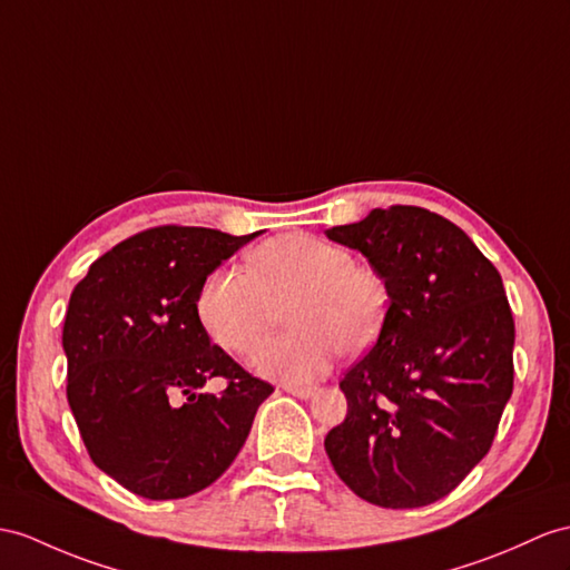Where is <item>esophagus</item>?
<instances>
[{
	"instance_id": "1",
	"label": "esophagus",
	"mask_w": 570,
	"mask_h": 570,
	"mask_svg": "<svg viewBox=\"0 0 570 570\" xmlns=\"http://www.w3.org/2000/svg\"><path fill=\"white\" fill-rule=\"evenodd\" d=\"M283 390L287 394H293L297 399H312L316 394V386H299V384H283Z\"/></svg>"
}]
</instances>
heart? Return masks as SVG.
<instances>
[{"label":"heart","instance_id":"heart-1","mask_svg":"<svg viewBox=\"0 0 570 570\" xmlns=\"http://www.w3.org/2000/svg\"><path fill=\"white\" fill-rule=\"evenodd\" d=\"M248 273L217 268L198 293V316L210 338L229 353L254 357L279 321L294 326L256 357V367L287 384L314 382L341 351L363 353L377 341L384 316V277L355 263L348 248L293 232L258 244Z\"/></svg>","mask_w":570,"mask_h":570}]
</instances>
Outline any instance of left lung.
I'll use <instances>...</instances> for the list:
<instances>
[{
  "instance_id": "1",
  "label": "left lung",
  "mask_w": 570,
  "mask_h": 570,
  "mask_svg": "<svg viewBox=\"0 0 570 570\" xmlns=\"http://www.w3.org/2000/svg\"><path fill=\"white\" fill-rule=\"evenodd\" d=\"M326 237L363 254L390 293L377 343L341 380L348 413L326 454L372 505H430L491 450L512 394L501 273L450 219L413 205L374 207Z\"/></svg>"
}]
</instances>
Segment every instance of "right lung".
Masks as SVG:
<instances>
[{
    "mask_svg": "<svg viewBox=\"0 0 570 570\" xmlns=\"http://www.w3.org/2000/svg\"><path fill=\"white\" fill-rule=\"evenodd\" d=\"M261 232L155 227L96 258L62 328L67 401L94 464L149 501L225 474L273 386L210 343L198 316L207 275ZM228 390L200 395L207 379Z\"/></svg>",
    "mask_w": 570,
    "mask_h": 570,
    "instance_id": "obj_1",
    "label": "right lung"
}]
</instances>
